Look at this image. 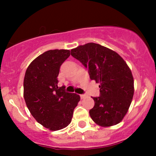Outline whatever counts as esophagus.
<instances>
[{"label":"esophagus","mask_w":156,"mask_h":156,"mask_svg":"<svg viewBox=\"0 0 156 156\" xmlns=\"http://www.w3.org/2000/svg\"><path fill=\"white\" fill-rule=\"evenodd\" d=\"M80 97L81 99H84L85 98H87V95H86V94H80Z\"/></svg>","instance_id":"1"}]
</instances>
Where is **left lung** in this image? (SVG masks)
<instances>
[{
  "mask_svg": "<svg viewBox=\"0 0 156 156\" xmlns=\"http://www.w3.org/2000/svg\"><path fill=\"white\" fill-rule=\"evenodd\" d=\"M71 55L88 69L91 80L100 83L101 96L92 98L94 105L89 111L92 120L101 127L120 122L134 93L133 77L126 62L115 51L93 42L72 49Z\"/></svg>",
  "mask_w": 156,
  "mask_h": 156,
  "instance_id": "1",
  "label": "left lung"
}]
</instances>
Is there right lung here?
Instances as JSON below:
<instances>
[{
  "instance_id": "right-lung-1",
  "label": "right lung",
  "mask_w": 156,
  "mask_h": 156,
  "mask_svg": "<svg viewBox=\"0 0 156 156\" xmlns=\"http://www.w3.org/2000/svg\"><path fill=\"white\" fill-rule=\"evenodd\" d=\"M69 50H50L29 64L23 81V96L28 110L39 124L55 131L71 122L73 111L80 101L76 93L58 87L57 77Z\"/></svg>"
}]
</instances>
